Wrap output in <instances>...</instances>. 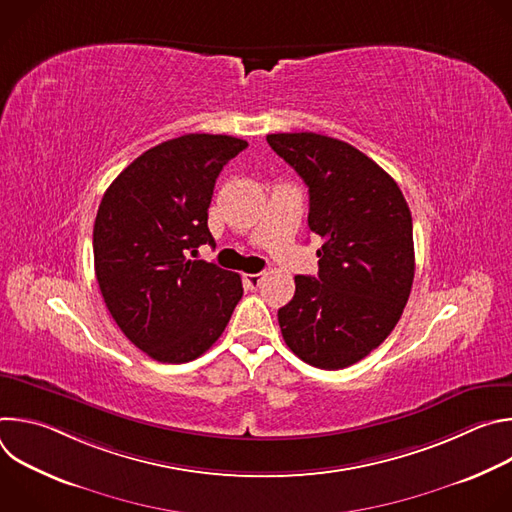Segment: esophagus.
I'll use <instances>...</instances> for the list:
<instances>
[{"label":"esophagus","instance_id":"1","mask_svg":"<svg viewBox=\"0 0 512 512\" xmlns=\"http://www.w3.org/2000/svg\"><path fill=\"white\" fill-rule=\"evenodd\" d=\"M261 279H263V273H247V275H245V281H247V285H249L251 289H255V287L261 283Z\"/></svg>","mask_w":512,"mask_h":512}]
</instances>
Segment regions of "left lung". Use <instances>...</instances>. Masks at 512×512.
Masks as SVG:
<instances>
[{
  "label": "left lung",
  "mask_w": 512,
  "mask_h": 512,
  "mask_svg": "<svg viewBox=\"0 0 512 512\" xmlns=\"http://www.w3.org/2000/svg\"><path fill=\"white\" fill-rule=\"evenodd\" d=\"M271 150L310 192V231L322 237L318 277L296 275L279 308L285 344L312 367L338 371L375 350L409 300L415 253L411 212L397 182L350 143L271 133Z\"/></svg>",
  "instance_id": "obj_1"
}]
</instances>
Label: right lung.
Returning a JSON list of instances; mask_svg holds the SVG:
<instances>
[{"mask_svg": "<svg viewBox=\"0 0 512 512\" xmlns=\"http://www.w3.org/2000/svg\"><path fill=\"white\" fill-rule=\"evenodd\" d=\"M247 145L210 133L168 139L135 158L103 194L93 229L101 294L121 332L158 362L204 354L243 296L239 273L188 255L214 245V182Z\"/></svg>", "mask_w": 512, "mask_h": 512, "instance_id": "obj_1", "label": "right lung"}]
</instances>
